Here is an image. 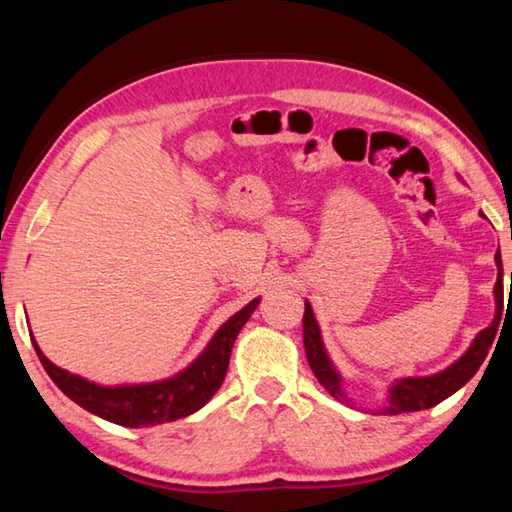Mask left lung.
<instances>
[{"label":"left lung","instance_id":"8db88e82","mask_svg":"<svg viewBox=\"0 0 512 512\" xmlns=\"http://www.w3.org/2000/svg\"><path fill=\"white\" fill-rule=\"evenodd\" d=\"M495 262H497V271H499L497 284H495L497 314H495V320L490 323V327L481 329L463 357L454 361L452 366H447L445 370H440V372H436V375H429V377L397 379L395 384L388 388L386 404H384V409L379 411L381 415H400V413L431 409V406H436L443 400H447L449 395H454L458 388H463L467 381L476 375V370L481 368L483 359L488 357L492 341H495L499 320H501V305H504V300H501V296H504V282H501V277H504V268H501L499 250L495 255ZM510 280H512V273H510ZM302 339H305L307 361H309L311 370H314L316 379L327 388L329 395L336 397V400L350 402L343 393V386H341L343 379L339 372H336L332 359H329L323 339H320V327L316 323L314 309H311L309 302H305V316H302Z\"/></svg>","mask_w":512,"mask_h":512}]
</instances>
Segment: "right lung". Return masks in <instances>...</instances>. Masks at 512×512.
<instances>
[{"instance_id":"add662e5","label":"right lung","mask_w":512,"mask_h":512,"mask_svg":"<svg viewBox=\"0 0 512 512\" xmlns=\"http://www.w3.org/2000/svg\"><path fill=\"white\" fill-rule=\"evenodd\" d=\"M259 305V298L248 302L244 309H239L235 316H230L216 329L212 341L198 357L189 363L178 375L151 384H124V386H101L94 381L72 375L63 368L51 363L36 339L31 336L33 348L38 352V359L45 366L47 375L54 379V384L63 391L69 400L83 406L99 418L121 424V427H149V424H162L178 418H187L194 411L212 400L219 391L225 372H228L230 352L235 345L241 327L248 323V318Z\"/></svg>"}]
</instances>
